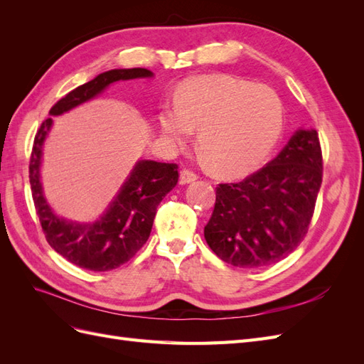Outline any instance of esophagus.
<instances>
[{
	"instance_id": "esophagus-1",
	"label": "esophagus",
	"mask_w": 364,
	"mask_h": 364,
	"mask_svg": "<svg viewBox=\"0 0 364 364\" xmlns=\"http://www.w3.org/2000/svg\"><path fill=\"white\" fill-rule=\"evenodd\" d=\"M197 178H199V176H197L193 170H182V173H181V183H190V182H194V181H197Z\"/></svg>"
}]
</instances>
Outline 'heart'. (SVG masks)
Wrapping results in <instances>:
<instances>
[{
  "instance_id": "heart-1",
  "label": "heart",
  "mask_w": 364,
  "mask_h": 364,
  "mask_svg": "<svg viewBox=\"0 0 364 364\" xmlns=\"http://www.w3.org/2000/svg\"><path fill=\"white\" fill-rule=\"evenodd\" d=\"M284 103L269 86L230 75H208L185 83L179 102L159 112L162 132L178 142H199L225 176H245L269 158L284 129Z\"/></svg>"
}]
</instances>
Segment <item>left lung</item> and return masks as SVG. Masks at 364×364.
Here are the masks:
<instances>
[{"mask_svg":"<svg viewBox=\"0 0 364 364\" xmlns=\"http://www.w3.org/2000/svg\"><path fill=\"white\" fill-rule=\"evenodd\" d=\"M316 130H297L279 155L235 183H218L205 240L215 255L241 269H261L301 245L322 185Z\"/></svg>","mask_w":364,"mask_h":364,"instance_id":"left-lung-1","label":"left lung"}]
</instances>
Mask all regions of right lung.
I'll return each mask as SVG.
<instances>
[{
	"instance_id": "obj_1",
	"label": "right lung",
	"mask_w": 364,
	"mask_h": 364,
	"mask_svg": "<svg viewBox=\"0 0 364 364\" xmlns=\"http://www.w3.org/2000/svg\"><path fill=\"white\" fill-rule=\"evenodd\" d=\"M151 75V71L146 68L106 71L62 97L50 109V114L67 112L77 105L91 100L114 82ZM51 123V118H48L42 121L38 129L28 165L33 203L46 240L59 255L82 269L107 272L123 266L147 241L158 205L178 183V164L139 161L100 220L87 225L73 223L51 211L43 199L39 182L42 144Z\"/></svg>"
}]
</instances>
